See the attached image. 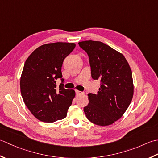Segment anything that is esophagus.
I'll return each mask as SVG.
<instances>
[{"mask_svg":"<svg viewBox=\"0 0 158 158\" xmlns=\"http://www.w3.org/2000/svg\"><path fill=\"white\" fill-rule=\"evenodd\" d=\"M76 95H82V94H84V93L82 91H78V90H76Z\"/></svg>","mask_w":158,"mask_h":158,"instance_id":"esophagus-1","label":"esophagus"}]
</instances>
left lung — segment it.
<instances>
[{
	"instance_id": "1",
	"label": "left lung",
	"mask_w": 158,
	"mask_h": 158,
	"mask_svg": "<svg viewBox=\"0 0 158 158\" xmlns=\"http://www.w3.org/2000/svg\"><path fill=\"white\" fill-rule=\"evenodd\" d=\"M78 44L89 56L92 78L100 81L97 94H88L89 102L84 112L93 123L111 125L123 116L133 98L130 67L123 54L101 41L89 40Z\"/></svg>"
}]
</instances>
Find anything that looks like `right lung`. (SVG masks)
<instances>
[{
    "instance_id": "add662e5",
    "label": "right lung",
    "mask_w": 158,
    "mask_h": 158,
    "mask_svg": "<svg viewBox=\"0 0 158 158\" xmlns=\"http://www.w3.org/2000/svg\"><path fill=\"white\" fill-rule=\"evenodd\" d=\"M75 47L74 43L44 44L26 60L20 78L22 97L28 110L41 121L52 123L66 117L76 93L63 87L61 67ZM59 78L61 83L57 88Z\"/></svg>"
}]
</instances>
